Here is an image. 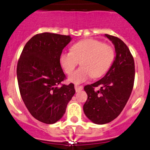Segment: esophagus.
Masks as SVG:
<instances>
[{
    "label": "esophagus",
    "instance_id": "esophagus-1",
    "mask_svg": "<svg viewBox=\"0 0 150 150\" xmlns=\"http://www.w3.org/2000/svg\"><path fill=\"white\" fill-rule=\"evenodd\" d=\"M75 91H76V92H79V91H81L83 90V86H77V85H75Z\"/></svg>",
    "mask_w": 150,
    "mask_h": 150
}]
</instances>
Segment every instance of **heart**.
Wrapping results in <instances>:
<instances>
[{
    "mask_svg": "<svg viewBox=\"0 0 150 150\" xmlns=\"http://www.w3.org/2000/svg\"><path fill=\"white\" fill-rule=\"evenodd\" d=\"M114 59V50L94 39H86L75 43L71 51L62 53L60 64L67 74H70L81 62V68L71 74L69 82L80 84L93 78H99L107 72Z\"/></svg>",
    "mask_w": 150,
    "mask_h": 150,
    "instance_id": "b5f03b06",
    "label": "heart"
}]
</instances>
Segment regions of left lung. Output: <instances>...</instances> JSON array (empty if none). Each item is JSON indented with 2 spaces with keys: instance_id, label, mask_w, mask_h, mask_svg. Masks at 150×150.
<instances>
[{
  "instance_id": "obj_1",
  "label": "left lung",
  "mask_w": 150,
  "mask_h": 150,
  "mask_svg": "<svg viewBox=\"0 0 150 150\" xmlns=\"http://www.w3.org/2000/svg\"><path fill=\"white\" fill-rule=\"evenodd\" d=\"M104 37L115 46L114 62L102 79L84 87L88 95L84 113L98 125L112 121L120 114L131 96L135 78L134 58L128 46L118 38L107 34ZM99 85L100 89L95 90Z\"/></svg>"
}]
</instances>
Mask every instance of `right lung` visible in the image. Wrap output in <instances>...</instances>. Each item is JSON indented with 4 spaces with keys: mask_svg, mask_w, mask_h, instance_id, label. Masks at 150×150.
Segmentation results:
<instances>
[{
    "mask_svg": "<svg viewBox=\"0 0 150 150\" xmlns=\"http://www.w3.org/2000/svg\"><path fill=\"white\" fill-rule=\"evenodd\" d=\"M70 35L43 33L25 44L18 61L19 91L30 114L39 121L53 124L65 113L75 90L74 84H59L65 78L60 65L62 50Z\"/></svg>",
    "mask_w": 150,
    "mask_h": 150,
    "instance_id": "add662e5",
    "label": "right lung"
}]
</instances>
